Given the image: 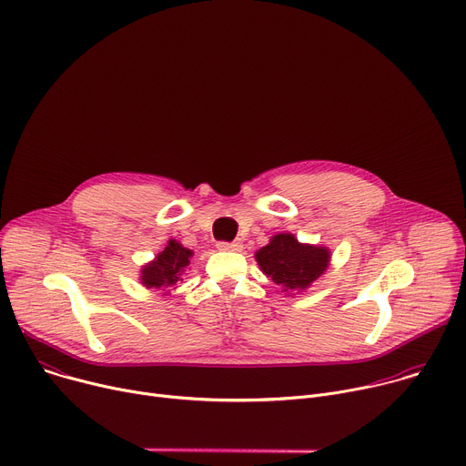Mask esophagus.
Returning a JSON list of instances; mask_svg holds the SVG:
<instances>
[{"mask_svg":"<svg viewBox=\"0 0 466 466\" xmlns=\"http://www.w3.org/2000/svg\"><path fill=\"white\" fill-rule=\"evenodd\" d=\"M218 248L219 250H234V252H239L243 248L241 241H219L218 243Z\"/></svg>","mask_w":466,"mask_h":466,"instance_id":"esophagus-1","label":"esophagus"}]
</instances>
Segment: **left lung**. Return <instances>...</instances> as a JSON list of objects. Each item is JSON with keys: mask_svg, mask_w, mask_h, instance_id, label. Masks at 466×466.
<instances>
[{"mask_svg": "<svg viewBox=\"0 0 466 466\" xmlns=\"http://www.w3.org/2000/svg\"><path fill=\"white\" fill-rule=\"evenodd\" d=\"M256 261L263 275L282 286L284 291H302L326 271L329 250L299 243L293 234H277L256 252Z\"/></svg>", "mask_w": 466, "mask_h": 466, "instance_id": "8db88e82", "label": "left lung"}]
</instances>
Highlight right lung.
Instances as JSON below:
<instances>
[{
	"label": "right lung",
	"mask_w": 466,
	"mask_h": 466,
	"mask_svg": "<svg viewBox=\"0 0 466 466\" xmlns=\"http://www.w3.org/2000/svg\"><path fill=\"white\" fill-rule=\"evenodd\" d=\"M193 252L182 247L177 239H169L167 247L142 269V284L149 289H162L169 291L175 288L178 280H182V273L189 265V258Z\"/></svg>",
	"instance_id": "right-lung-1"
}]
</instances>
